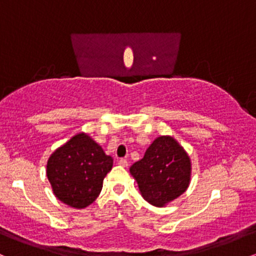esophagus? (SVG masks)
Listing matches in <instances>:
<instances>
[{
	"mask_svg": "<svg viewBox=\"0 0 256 256\" xmlns=\"http://www.w3.org/2000/svg\"><path fill=\"white\" fill-rule=\"evenodd\" d=\"M118 164L120 166L126 167V166H128V160H126V158H119V160H118Z\"/></svg>",
	"mask_w": 256,
	"mask_h": 256,
	"instance_id": "1",
	"label": "esophagus"
}]
</instances>
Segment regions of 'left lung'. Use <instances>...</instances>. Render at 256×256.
<instances>
[{
  "label": "left lung",
  "mask_w": 256,
  "mask_h": 256,
  "mask_svg": "<svg viewBox=\"0 0 256 256\" xmlns=\"http://www.w3.org/2000/svg\"><path fill=\"white\" fill-rule=\"evenodd\" d=\"M190 158L174 138L158 137L143 158L130 167L146 201L162 207L180 196L190 182Z\"/></svg>",
  "instance_id": "obj_1"
}]
</instances>
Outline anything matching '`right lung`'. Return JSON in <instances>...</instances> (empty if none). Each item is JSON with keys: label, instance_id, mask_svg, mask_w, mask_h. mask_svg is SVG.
Returning <instances> with one entry per match:
<instances>
[{"label": "right lung", "instance_id": "1", "mask_svg": "<svg viewBox=\"0 0 256 256\" xmlns=\"http://www.w3.org/2000/svg\"><path fill=\"white\" fill-rule=\"evenodd\" d=\"M112 166L113 158L88 134H79L52 152L46 176L61 202L84 208L100 195L104 178Z\"/></svg>", "mask_w": 256, "mask_h": 256}]
</instances>
